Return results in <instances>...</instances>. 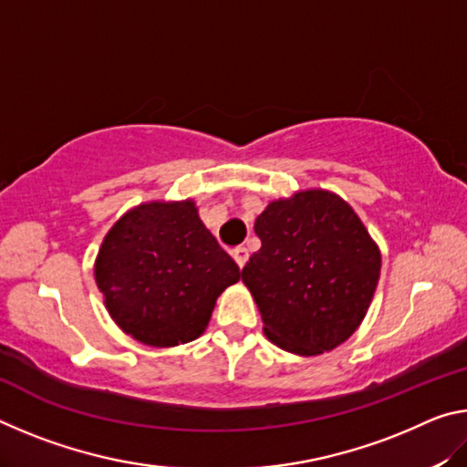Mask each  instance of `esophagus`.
<instances>
[{
  "label": "esophagus",
  "instance_id": "1",
  "mask_svg": "<svg viewBox=\"0 0 467 467\" xmlns=\"http://www.w3.org/2000/svg\"><path fill=\"white\" fill-rule=\"evenodd\" d=\"M233 257H234V262L239 264V267H243L244 264H247V259H249V249L247 247H236L233 251Z\"/></svg>",
  "mask_w": 467,
  "mask_h": 467
}]
</instances>
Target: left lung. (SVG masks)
Instances as JSON below:
<instances>
[{"label": "left lung", "mask_w": 467, "mask_h": 467, "mask_svg": "<svg viewBox=\"0 0 467 467\" xmlns=\"http://www.w3.org/2000/svg\"><path fill=\"white\" fill-rule=\"evenodd\" d=\"M262 241L241 278L265 336L292 354L329 352L346 342L373 300L381 253L342 197L306 189L272 202L255 220Z\"/></svg>", "instance_id": "obj_1"}]
</instances>
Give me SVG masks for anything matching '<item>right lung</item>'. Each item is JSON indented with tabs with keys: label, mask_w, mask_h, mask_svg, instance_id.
Segmentation results:
<instances>
[{
	"label": "right lung",
	"mask_w": 467,
	"mask_h": 467,
	"mask_svg": "<svg viewBox=\"0 0 467 467\" xmlns=\"http://www.w3.org/2000/svg\"><path fill=\"white\" fill-rule=\"evenodd\" d=\"M94 275L125 334L169 348L203 334L220 292L241 270L187 200L128 212L102 241Z\"/></svg>",
	"instance_id": "right-lung-1"
}]
</instances>
